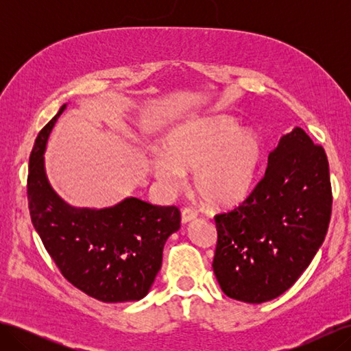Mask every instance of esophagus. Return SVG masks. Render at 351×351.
Masks as SVG:
<instances>
[{
	"instance_id": "1",
	"label": "esophagus",
	"mask_w": 351,
	"mask_h": 351,
	"mask_svg": "<svg viewBox=\"0 0 351 351\" xmlns=\"http://www.w3.org/2000/svg\"><path fill=\"white\" fill-rule=\"evenodd\" d=\"M196 217H197L196 210L192 209V208H184V209L182 210V222H183V224H187V222L195 219Z\"/></svg>"
}]
</instances>
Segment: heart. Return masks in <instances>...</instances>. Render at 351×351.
<instances>
[{
	"label": "heart",
	"instance_id": "1",
	"mask_svg": "<svg viewBox=\"0 0 351 351\" xmlns=\"http://www.w3.org/2000/svg\"><path fill=\"white\" fill-rule=\"evenodd\" d=\"M262 147L258 136L240 130L227 115L199 119L176 127L165 139V154H156L152 169L159 182L176 189L186 173L196 171L195 189L212 208L232 206L254 183Z\"/></svg>",
	"mask_w": 351,
	"mask_h": 351
}]
</instances>
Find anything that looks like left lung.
Here are the masks:
<instances>
[{
    "label": "left lung",
    "mask_w": 351,
    "mask_h": 351,
    "mask_svg": "<svg viewBox=\"0 0 351 351\" xmlns=\"http://www.w3.org/2000/svg\"><path fill=\"white\" fill-rule=\"evenodd\" d=\"M331 209L326 154L295 127L269 152L267 171L246 200L215 215L212 268L221 290L246 303L289 290L325 240Z\"/></svg>",
    "instance_id": "1"
}]
</instances>
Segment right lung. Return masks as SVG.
<instances>
[{"instance_id":"obj_1","label":"right lung","mask_w":351,"mask_h":351,"mask_svg":"<svg viewBox=\"0 0 351 351\" xmlns=\"http://www.w3.org/2000/svg\"><path fill=\"white\" fill-rule=\"evenodd\" d=\"M64 108L39 132L29 158L32 224L76 289L105 303L141 300L161 269L167 239L180 228V210L137 197L104 209L66 204L48 183L44 167L48 136Z\"/></svg>"}]
</instances>
